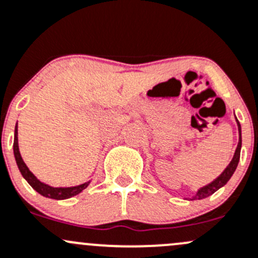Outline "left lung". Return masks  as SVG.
Returning <instances> with one entry per match:
<instances>
[{
  "label": "left lung",
  "instance_id": "left-lung-1",
  "mask_svg": "<svg viewBox=\"0 0 258 258\" xmlns=\"http://www.w3.org/2000/svg\"><path fill=\"white\" fill-rule=\"evenodd\" d=\"M237 126H238V134H240V138H238L237 148H236V151H235L234 158L231 159L230 164L225 168L224 172H222L221 174L215 179V180H213L210 184H208V185L203 186L202 189H199V190H198V193L194 195L193 199L191 200H199V199H204V198H208L209 195L214 194L216 190H218V189H220L221 186H224L225 184L229 181V179L232 177L234 172L236 170L238 161H240L241 143H242V141H241V126H240V122L238 121H237Z\"/></svg>",
  "mask_w": 258,
  "mask_h": 258
}]
</instances>
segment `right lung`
<instances>
[{"mask_svg": "<svg viewBox=\"0 0 258 258\" xmlns=\"http://www.w3.org/2000/svg\"><path fill=\"white\" fill-rule=\"evenodd\" d=\"M17 126L15 128V141H13V153H15V158L16 162H17L18 169H20L21 174L23 175V178L26 179L27 181L29 183V185L34 189V190L38 191L40 195L45 198H50V199H56V200H63V199H68V198H72L74 195H78L86 186L90 184V181H86V183L80 184V185L77 186H69V188H54V186L48 185V184L42 183L40 180L34 177L33 173L28 169L26 163L22 159L20 150H18V137H17Z\"/></svg>", "mask_w": 258, "mask_h": 258, "instance_id": "right-lung-1", "label": "right lung"}]
</instances>
